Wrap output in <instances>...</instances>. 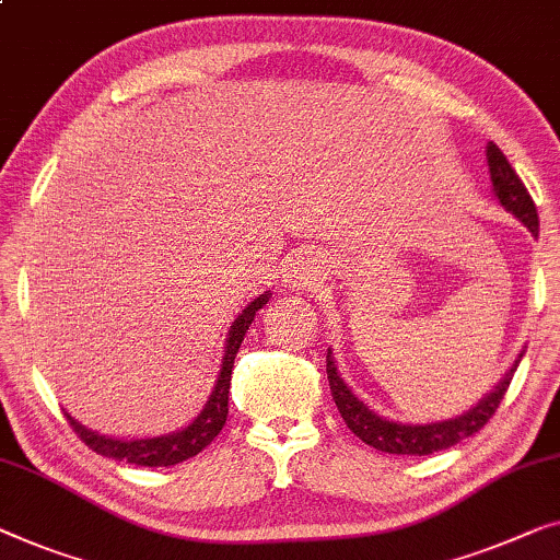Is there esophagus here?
<instances>
[{
  "mask_svg": "<svg viewBox=\"0 0 560 560\" xmlns=\"http://www.w3.org/2000/svg\"><path fill=\"white\" fill-rule=\"evenodd\" d=\"M323 278V260L313 253H303L295 255V260H290L285 267V282L288 288L293 290H311L320 282Z\"/></svg>",
  "mask_w": 560,
  "mask_h": 560,
  "instance_id": "obj_1",
  "label": "esophagus"
}]
</instances>
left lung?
Returning a JSON list of instances; mask_svg holds the SVG:
<instances>
[{
	"mask_svg": "<svg viewBox=\"0 0 560 560\" xmlns=\"http://www.w3.org/2000/svg\"><path fill=\"white\" fill-rule=\"evenodd\" d=\"M485 153H488L492 194H495L505 212H510L517 222L528 226L533 237H538V212L528 189H525V184L517 179L513 166L508 164L505 153H502L495 143L490 141L485 145ZM523 353L525 351L517 353L515 363L505 371V376H502L498 384L475 404V407H469L465 415L442 419V421H427V424H404V421H394L376 415L369 404H363L359 396L351 392V386H348L343 376H340L336 355L330 348L326 355V374H328L330 394H334V401L340 411V417H343L348 429H351L361 442H366L369 447H374L378 452H388V455L421 457V455H432V452L447 450L452 444H457L462 440H467V436H472L475 432H480V429L488 424L490 417L495 415V409L500 407L510 381H513V374L517 363L523 359Z\"/></svg>",
	"mask_w": 560,
	"mask_h": 560,
	"instance_id": "8db88e82",
	"label": "left lung"
}]
</instances>
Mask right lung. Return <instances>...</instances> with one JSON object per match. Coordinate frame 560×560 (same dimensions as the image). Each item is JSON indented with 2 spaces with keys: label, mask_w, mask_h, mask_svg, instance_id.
Instances as JSON below:
<instances>
[{
  "label": "right lung",
  "mask_w": 560,
  "mask_h": 560,
  "mask_svg": "<svg viewBox=\"0 0 560 560\" xmlns=\"http://www.w3.org/2000/svg\"><path fill=\"white\" fill-rule=\"evenodd\" d=\"M270 290H265L262 295H257L253 303L245 305L234 323L226 330V340H224V355H222V369L220 376L214 381L212 394L205 404V409L194 417L189 424L176 429V432L161 434V436H108L95 432V429L80 424V421L65 411L70 427L75 429L88 447L93 452H98L103 457H113L118 462H128V465H141V467H172L179 465V462L189 459L194 455H199L201 450L207 447L209 442L214 440L217 434L222 432L226 415H230V381H232V366H234V355H237L242 340H245V334L253 326L255 313L260 311L262 305H267L270 300Z\"/></svg>",
  "instance_id": "obj_1"
}]
</instances>
